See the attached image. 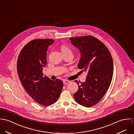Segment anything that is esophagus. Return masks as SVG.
Listing matches in <instances>:
<instances>
[{
	"instance_id": "esophagus-1",
	"label": "esophagus",
	"mask_w": 134,
	"mask_h": 134,
	"mask_svg": "<svg viewBox=\"0 0 134 134\" xmlns=\"http://www.w3.org/2000/svg\"><path fill=\"white\" fill-rule=\"evenodd\" d=\"M69 82H70L69 81L66 80L63 81V83H64V84H67V83H69Z\"/></svg>"
}]
</instances>
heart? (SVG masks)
Here are the masks:
<instances>
[{"instance_id":"1","label":"heart","mask_w":134,"mask_h":134,"mask_svg":"<svg viewBox=\"0 0 134 134\" xmlns=\"http://www.w3.org/2000/svg\"><path fill=\"white\" fill-rule=\"evenodd\" d=\"M61 52L62 54H65V53H71L72 54V52L71 50L67 47L66 46H62L61 47Z\"/></svg>"}]
</instances>
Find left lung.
Returning <instances> with one entry per match:
<instances>
[{"label": "left lung", "instance_id": "obj_1", "mask_svg": "<svg viewBox=\"0 0 134 134\" xmlns=\"http://www.w3.org/2000/svg\"><path fill=\"white\" fill-rule=\"evenodd\" d=\"M71 44L80 52L77 67L87 73L84 82H81L74 94L75 101L86 107L97 104L109 88L113 75V60L104 44L92 36L69 38Z\"/></svg>", "mask_w": 134, "mask_h": 134}]
</instances>
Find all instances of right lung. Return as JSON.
Returning <instances> with one entry per match:
<instances>
[{
  "mask_svg": "<svg viewBox=\"0 0 134 134\" xmlns=\"http://www.w3.org/2000/svg\"><path fill=\"white\" fill-rule=\"evenodd\" d=\"M54 42L51 39L31 41L22 49L17 60V72L24 88L33 100L43 106L56 102L63 87L62 80H51L43 74L47 64L46 52Z\"/></svg>",
  "mask_w": 134,
  "mask_h": 134,
  "instance_id": "obj_1",
  "label": "right lung"
}]
</instances>
